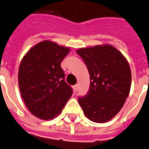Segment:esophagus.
Wrapping results in <instances>:
<instances>
[{
	"label": "esophagus",
	"instance_id": "esophagus-1",
	"mask_svg": "<svg viewBox=\"0 0 149 149\" xmlns=\"http://www.w3.org/2000/svg\"><path fill=\"white\" fill-rule=\"evenodd\" d=\"M77 90H78V85L77 84V85L73 86V91H74V92L76 93V92L77 91Z\"/></svg>",
	"mask_w": 149,
	"mask_h": 149
}]
</instances>
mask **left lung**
I'll use <instances>...</instances> for the list:
<instances>
[{
    "label": "left lung",
    "mask_w": 149,
    "mask_h": 149,
    "mask_svg": "<svg viewBox=\"0 0 149 149\" xmlns=\"http://www.w3.org/2000/svg\"><path fill=\"white\" fill-rule=\"evenodd\" d=\"M86 64L91 79L88 93L79 97L85 115L94 122L104 123L114 117L125 104L131 85L127 60L115 47L95 45L77 50Z\"/></svg>",
    "instance_id": "left-lung-1"
}]
</instances>
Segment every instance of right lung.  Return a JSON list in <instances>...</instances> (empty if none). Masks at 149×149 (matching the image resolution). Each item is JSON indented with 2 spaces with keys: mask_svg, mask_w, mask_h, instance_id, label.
Wrapping results in <instances>:
<instances>
[{
  "mask_svg": "<svg viewBox=\"0 0 149 149\" xmlns=\"http://www.w3.org/2000/svg\"><path fill=\"white\" fill-rule=\"evenodd\" d=\"M70 49L44 40L28 50L20 63L19 86L30 113L42 120L58 115L72 95L61 62Z\"/></svg>",
  "mask_w": 149,
  "mask_h": 149,
  "instance_id": "add662e5",
  "label": "right lung"
}]
</instances>
